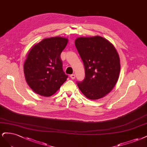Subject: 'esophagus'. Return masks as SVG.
<instances>
[{
    "label": "esophagus",
    "mask_w": 147,
    "mask_h": 147,
    "mask_svg": "<svg viewBox=\"0 0 147 147\" xmlns=\"http://www.w3.org/2000/svg\"><path fill=\"white\" fill-rule=\"evenodd\" d=\"M70 78H71V79H75V78H76V76H75V74H71V75H70Z\"/></svg>",
    "instance_id": "esophagus-1"
}]
</instances>
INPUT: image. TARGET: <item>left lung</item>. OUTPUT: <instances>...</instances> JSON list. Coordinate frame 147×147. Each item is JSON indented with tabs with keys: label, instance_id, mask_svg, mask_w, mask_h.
Returning a JSON list of instances; mask_svg holds the SVG:
<instances>
[{
	"label": "left lung",
	"instance_id": "1",
	"mask_svg": "<svg viewBox=\"0 0 147 147\" xmlns=\"http://www.w3.org/2000/svg\"><path fill=\"white\" fill-rule=\"evenodd\" d=\"M75 46L85 68V78L77 84L90 99H98L109 93L119 77L120 58L114 46L104 38L79 37Z\"/></svg>",
	"mask_w": 147,
	"mask_h": 147
}]
</instances>
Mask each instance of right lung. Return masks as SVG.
Instances as JSON below:
<instances>
[{"label": "right lung", "mask_w": 147, "mask_h": 147, "mask_svg": "<svg viewBox=\"0 0 147 147\" xmlns=\"http://www.w3.org/2000/svg\"><path fill=\"white\" fill-rule=\"evenodd\" d=\"M68 39L52 37L42 40L32 47L24 65L26 81L36 93L50 96L68 78L63 70L61 52Z\"/></svg>", "instance_id": "right-lung-1"}]
</instances>
